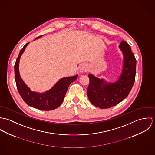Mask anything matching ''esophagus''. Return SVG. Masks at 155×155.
<instances>
[{"instance_id":"34e87169","label":"esophagus","mask_w":155,"mask_h":155,"mask_svg":"<svg viewBox=\"0 0 155 155\" xmlns=\"http://www.w3.org/2000/svg\"><path fill=\"white\" fill-rule=\"evenodd\" d=\"M88 68L86 65L84 64V65H82V66L81 67V68H80V72L81 73H85V72L88 71Z\"/></svg>"}]
</instances>
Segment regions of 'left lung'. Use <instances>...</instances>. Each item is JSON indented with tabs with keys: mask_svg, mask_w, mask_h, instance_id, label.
I'll list each match as a JSON object with an SVG mask.
<instances>
[{
	"mask_svg": "<svg viewBox=\"0 0 155 155\" xmlns=\"http://www.w3.org/2000/svg\"><path fill=\"white\" fill-rule=\"evenodd\" d=\"M119 48L124 54L122 72L119 79L114 83H107L104 79L89 74V84L87 90L91 103L100 109L114 106L128 97L135 79L136 60L130 46L122 41Z\"/></svg>",
	"mask_w": 155,
	"mask_h": 155,
	"instance_id": "obj_1",
	"label": "left lung"
}]
</instances>
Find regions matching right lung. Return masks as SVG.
<instances>
[{"mask_svg":"<svg viewBox=\"0 0 155 155\" xmlns=\"http://www.w3.org/2000/svg\"><path fill=\"white\" fill-rule=\"evenodd\" d=\"M41 36H42L35 39ZM28 44V43L25 45L21 49L14 66L15 79L17 89L22 100L28 106L41 110H54L61 104L68 86L77 79L78 75L61 79L52 88L44 93L31 91L20 78L18 68L20 57Z\"/></svg>","mask_w":155,"mask_h":155,"instance_id":"obj_1","label":"right lung"}]
</instances>
